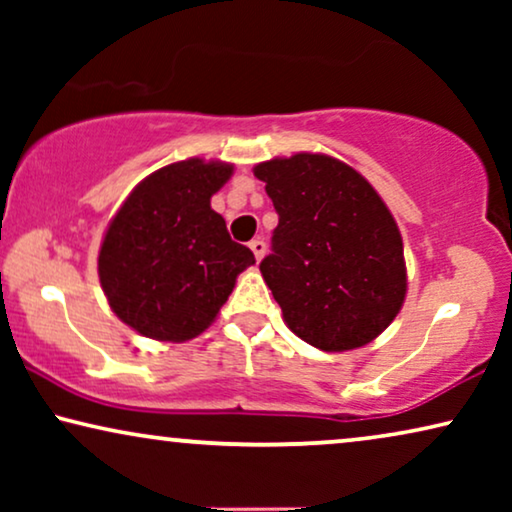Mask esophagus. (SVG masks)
Masks as SVG:
<instances>
[{
  "label": "esophagus",
  "mask_w": 512,
  "mask_h": 512,
  "mask_svg": "<svg viewBox=\"0 0 512 512\" xmlns=\"http://www.w3.org/2000/svg\"><path fill=\"white\" fill-rule=\"evenodd\" d=\"M249 247H251V251H254L256 261H261V258L265 256V251H268V247H265V242L261 240V237H256V240H251Z\"/></svg>",
  "instance_id": "esophagus-1"
}]
</instances>
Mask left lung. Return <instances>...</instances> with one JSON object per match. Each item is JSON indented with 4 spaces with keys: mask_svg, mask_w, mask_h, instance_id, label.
Here are the masks:
<instances>
[{
    "mask_svg": "<svg viewBox=\"0 0 512 512\" xmlns=\"http://www.w3.org/2000/svg\"><path fill=\"white\" fill-rule=\"evenodd\" d=\"M254 174L279 216L261 272L286 326L324 352L368 345L408 291L387 205L354 167L321 153L268 160Z\"/></svg>",
    "mask_w": 512,
    "mask_h": 512,
    "instance_id": "8db88e82",
    "label": "left lung"
}]
</instances>
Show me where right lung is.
<instances>
[{
	"mask_svg": "<svg viewBox=\"0 0 512 512\" xmlns=\"http://www.w3.org/2000/svg\"><path fill=\"white\" fill-rule=\"evenodd\" d=\"M230 174L233 165L200 158L160 167L111 219L97 258L102 291L116 317L146 338L200 335L237 275L256 263L209 205Z\"/></svg>",
	"mask_w": 512,
	"mask_h": 512,
	"instance_id": "add662e5",
	"label": "right lung"
}]
</instances>
